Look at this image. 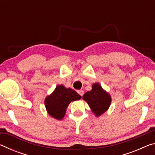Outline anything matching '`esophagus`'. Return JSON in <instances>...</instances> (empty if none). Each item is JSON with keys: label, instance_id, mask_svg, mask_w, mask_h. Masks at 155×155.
I'll list each match as a JSON object with an SVG mask.
<instances>
[{"label": "esophagus", "instance_id": "obj_1", "mask_svg": "<svg viewBox=\"0 0 155 155\" xmlns=\"http://www.w3.org/2000/svg\"><path fill=\"white\" fill-rule=\"evenodd\" d=\"M77 92H78V94H79V95H80L81 96H83V94H84L83 90H78Z\"/></svg>", "mask_w": 155, "mask_h": 155}]
</instances>
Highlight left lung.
<instances>
[{
    "label": "left lung",
    "mask_w": 155,
    "mask_h": 155,
    "mask_svg": "<svg viewBox=\"0 0 155 155\" xmlns=\"http://www.w3.org/2000/svg\"><path fill=\"white\" fill-rule=\"evenodd\" d=\"M83 98L87 102L96 116H100L105 112L111 104V96L98 83L94 84L92 90L84 94Z\"/></svg>",
    "instance_id": "8db88e82"
}]
</instances>
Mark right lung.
I'll return each instance as SVG.
<instances>
[{"mask_svg":"<svg viewBox=\"0 0 155 155\" xmlns=\"http://www.w3.org/2000/svg\"><path fill=\"white\" fill-rule=\"evenodd\" d=\"M81 98V96L74 90L58 85L51 96L46 97L45 106L50 115L57 120H61L68 104L72 101Z\"/></svg>","mask_w":155,"mask_h":155,"instance_id":"right-lung-1","label":"right lung"}]
</instances>
